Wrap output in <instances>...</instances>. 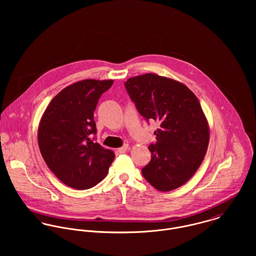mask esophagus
<instances>
[{"instance_id": "34e87169", "label": "esophagus", "mask_w": 256, "mask_h": 256, "mask_svg": "<svg viewBox=\"0 0 256 256\" xmlns=\"http://www.w3.org/2000/svg\"><path fill=\"white\" fill-rule=\"evenodd\" d=\"M128 150H129V145L126 144V145H124V146H121V148H118V152H119V154H124V152H126Z\"/></svg>"}]
</instances>
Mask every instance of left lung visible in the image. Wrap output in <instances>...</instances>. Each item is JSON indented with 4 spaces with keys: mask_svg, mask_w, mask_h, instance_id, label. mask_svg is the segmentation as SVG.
I'll return each instance as SVG.
<instances>
[{
    "mask_svg": "<svg viewBox=\"0 0 256 256\" xmlns=\"http://www.w3.org/2000/svg\"><path fill=\"white\" fill-rule=\"evenodd\" d=\"M125 88L146 120L160 122L152 158L142 170L146 182L166 192L187 182L206 154L210 128L196 96L182 82L148 73L130 78Z\"/></svg>",
    "mask_w": 256,
    "mask_h": 256,
    "instance_id": "8db88e82",
    "label": "left lung"
}]
</instances>
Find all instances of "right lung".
I'll use <instances>...</instances> for the list:
<instances>
[{
    "label": "right lung",
    "instance_id": "add662e5",
    "mask_svg": "<svg viewBox=\"0 0 256 256\" xmlns=\"http://www.w3.org/2000/svg\"><path fill=\"white\" fill-rule=\"evenodd\" d=\"M113 80H78L63 88L44 111L37 140L42 158L59 180L88 189L108 174L115 154L90 139L96 133L94 111Z\"/></svg>",
    "mask_w": 256,
    "mask_h": 256
}]
</instances>
